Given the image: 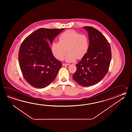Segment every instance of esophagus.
Instances as JSON below:
<instances>
[{
	"mask_svg": "<svg viewBox=\"0 0 132 132\" xmlns=\"http://www.w3.org/2000/svg\"><path fill=\"white\" fill-rule=\"evenodd\" d=\"M69 65V64H65V63H63V64H62V65L63 66H67V65Z\"/></svg>",
	"mask_w": 132,
	"mask_h": 132,
	"instance_id": "1",
	"label": "esophagus"
}]
</instances>
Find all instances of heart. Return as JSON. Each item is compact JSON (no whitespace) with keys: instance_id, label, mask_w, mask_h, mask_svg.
I'll use <instances>...</instances> for the list:
<instances>
[{"instance_id":"heart-1","label":"heart","mask_w":132,"mask_h":132,"mask_svg":"<svg viewBox=\"0 0 132 132\" xmlns=\"http://www.w3.org/2000/svg\"><path fill=\"white\" fill-rule=\"evenodd\" d=\"M89 48L88 37L73 30H68L59 37V42H54L51 45V51L56 59H63L67 50L68 51L65 60L67 62L81 59L87 54Z\"/></svg>"}]
</instances>
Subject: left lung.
Wrapping results in <instances>:
<instances>
[{
	"instance_id": "1",
	"label": "left lung",
	"mask_w": 132,
	"mask_h": 132,
	"mask_svg": "<svg viewBox=\"0 0 132 132\" xmlns=\"http://www.w3.org/2000/svg\"><path fill=\"white\" fill-rule=\"evenodd\" d=\"M88 31L89 48L87 54L76 65L73 79L83 86L97 84L108 72L111 59V51L105 37L95 28L84 27Z\"/></svg>"
}]
</instances>
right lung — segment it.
Instances as JSON below:
<instances>
[{
	"label": "right lung",
	"instance_id": "right-lung-1",
	"mask_svg": "<svg viewBox=\"0 0 132 132\" xmlns=\"http://www.w3.org/2000/svg\"><path fill=\"white\" fill-rule=\"evenodd\" d=\"M64 29L39 28L22 42L18 53L19 64L23 77L32 86L44 88L56 77L62 63L53 56L48 43L51 44Z\"/></svg>",
	"mask_w": 132,
	"mask_h": 132
}]
</instances>
